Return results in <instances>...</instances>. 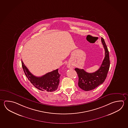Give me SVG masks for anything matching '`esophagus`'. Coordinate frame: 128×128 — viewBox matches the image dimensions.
<instances>
[{
    "label": "esophagus",
    "mask_w": 128,
    "mask_h": 128,
    "mask_svg": "<svg viewBox=\"0 0 128 128\" xmlns=\"http://www.w3.org/2000/svg\"><path fill=\"white\" fill-rule=\"evenodd\" d=\"M67 67L68 68H73L72 65L71 64H70V63L68 64Z\"/></svg>",
    "instance_id": "1"
}]
</instances>
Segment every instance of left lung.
Listing matches in <instances>:
<instances>
[{"label": "left lung", "instance_id": "1", "mask_svg": "<svg viewBox=\"0 0 128 128\" xmlns=\"http://www.w3.org/2000/svg\"><path fill=\"white\" fill-rule=\"evenodd\" d=\"M101 40L105 49V57L98 70L95 72L88 73L83 69L75 68L78 76V86L84 91H90L95 88L103 84L107 77L110 65L109 53L104 40L102 37Z\"/></svg>", "mask_w": 128, "mask_h": 128}]
</instances>
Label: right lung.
Here are the masks:
<instances>
[{"mask_svg": "<svg viewBox=\"0 0 128 128\" xmlns=\"http://www.w3.org/2000/svg\"><path fill=\"white\" fill-rule=\"evenodd\" d=\"M22 64L26 77L36 88L40 91L47 92H53L57 89L60 76L58 69L48 72L42 77H36L29 71L22 60Z\"/></svg>", "mask_w": 128, "mask_h": 128, "instance_id": "add662e5", "label": "right lung"}]
</instances>
